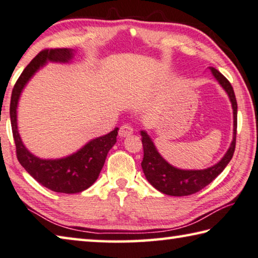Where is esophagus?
Masks as SVG:
<instances>
[{
    "mask_svg": "<svg viewBox=\"0 0 258 258\" xmlns=\"http://www.w3.org/2000/svg\"><path fill=\"white\" fill-rule=\"evenodd\" d=\"M133 134H134V129H133L132 125H129V124L121 125V128L119 130V136L120 137H122V138L129 137V136H132Z\"/></svg>",
    "mask_w": 258,
    "mask_h": 258,
    "instance_id": "esophagus-1",
    "label": "esophagus"
}]
</instances>
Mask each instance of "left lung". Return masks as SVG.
<instances>
[{"mask_svg":"<svg viewBox=\"0 0 258 258\" xmlns=\"http://www.w3.org/2000/svg\"><path fill=\"white\" fill-rule=\"evenodd\" d=\"M211 74L224 89L231 102L233 113V136L230 147L222 159L210 168L202 170H184L173 166L162 156L145 130H141L142 143L144 147V159L142 168L144 174L153 187L169 196H188L192 195L210 184L225 169L232 159L236 147L237 135V101L231 84L225 77L220 74L215 68L210 67Z\"/></svg>","mask_w":258,"mask_h":258,"instance_id":"1","label":"left lung"}]
</instances>
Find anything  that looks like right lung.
Instances as JSON below:
<instances>
[{
  "label": "right lung",
  "instance_id": "1",
  "mask_svg": "<svg viewBox=\"0 0 258 258\" xmlns=\"http://www.w3.org/2000/svg\"><path fill=\"white\" fill-rule=\"evenodd\" d=\"M76 51L71 48L45 49L36 55L13 87L10 103V119L17 156L20 164L42 186L55 192L76 194L89 188L96 181L105 163L108 151L116 143L115 128L104 136L90 139L78 151L60 159H40L25 146L18 129V104L27 84L48 62L71 63Z\"/></svg>",
  "mask_w": 258,
  "mask_h": 258
}]
</instances>
